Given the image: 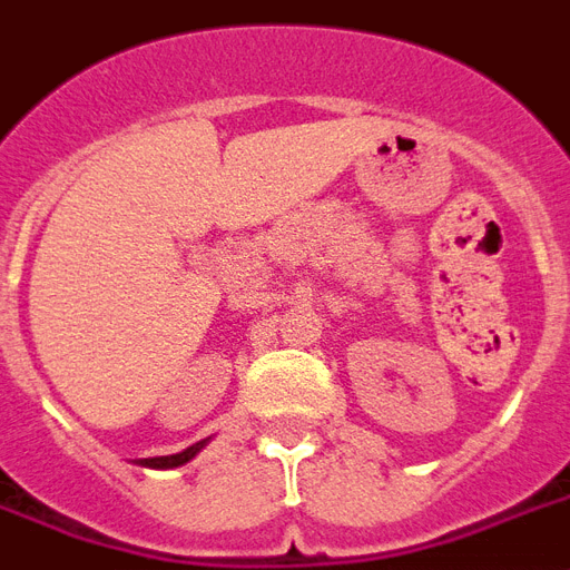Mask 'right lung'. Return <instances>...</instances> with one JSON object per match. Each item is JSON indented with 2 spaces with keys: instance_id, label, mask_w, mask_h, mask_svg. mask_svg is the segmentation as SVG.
Wrapping results in <instances>:
<instances>
[{
  "instance_id": "obj_1",
  "label": "right lung",
  "mask_w": 570,
  "mask_h": 570,
  "mask_svg": "<svg viewBox=\"0 0 570 570\" xmlns=\"http://www.w3.org/2000/svg\"><path fill=\"white\" fill-rule=\"evenodd\" d=\"M209 440L212 436H206V440H200V443L189 445V449H183L180 454H166V458H145V460H136V463L145 465V469H177V465H186L191 458H197V454H200V449H204Z\"/></svg>"
}]
</instances>
